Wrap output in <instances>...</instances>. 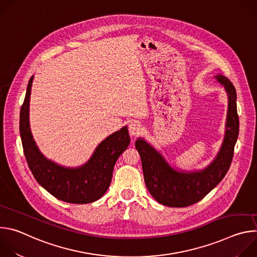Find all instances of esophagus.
Here are the masks:
<instances>
[{
    "label": "esophagus",
    "instance_id": "34e87169",
    "mask_svg": "<svg viewBox=\"0 0 257 257\" xmlns=\"http://www.w3.org/2000/svg\"><path fill=\"white\" fill-rule=\"evenodd\" d=\"M141 131H142V128L138 123L134 122L129 125V134L131 136H137L141 133Z\"/></svg>",
    "mask_w": 257,
    "mask_h": 257
}]
</instances>
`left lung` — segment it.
Returning <instances> with one entry per match:
<instances>
[{"mask_svg":"<svg viewBox=\"0 0 257 257\" xmlns=\"http://www.w3.org/2000/svg\"><path fill=\"white\" fill-rule=\"evenodd\" d=\"M215 78L225 86L229 96L227 131L221 151L206 169L194 173L175 171L148 142L143 139L135 142L141 158L145 185L153 197L164 205L185 207L198 202L224 179L230 169L239 134L237 94L227 77L217 75Z\"/></svg>","mask_w":257,"mask_h":257,"instance_id":"8db88e82","label":"left lung"}]
</instances>
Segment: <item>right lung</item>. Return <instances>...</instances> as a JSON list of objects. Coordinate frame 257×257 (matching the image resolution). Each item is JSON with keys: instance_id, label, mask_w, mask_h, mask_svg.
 I'll list each match as a JSON object with an SVG mask.
<instances>
[{"instance_id": "1", "label": "right lung", "mask_w": 257, "mask_h": 257, "mask_svg": "<svg viewBox=\"0 0 257 257\" xmlns=\"http://www.w3.org/2000/svg\"><path fill=\"white\" fill-rule=\"evenodd\" d=\"M30 78L20 109V136L28 167L48 192L69 203H90L99 199L111 184L115 164L128 148L130 137L127 127L109 135L95 150L91 159L78 169H67L48 161L35 145L29 128Z\"/></svg>"}]
</instances>
